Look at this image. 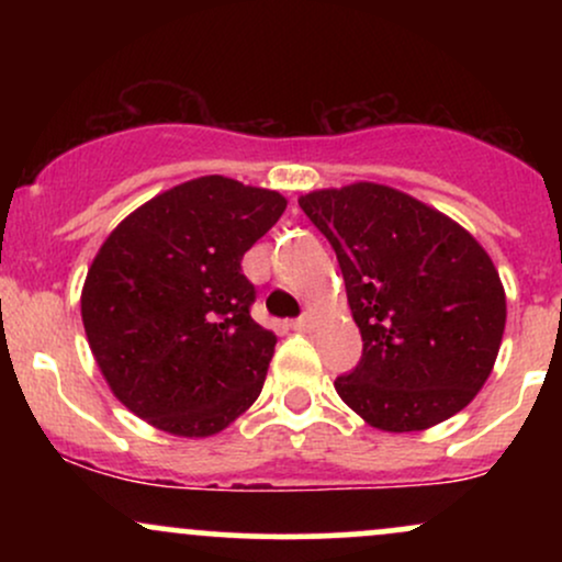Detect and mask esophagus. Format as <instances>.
I'll return each instance as SVG.
<instances>
[{
    "mask_svg": "<svg viewBox=\"0 0 562 562\" xmlns=\"http://www.w3.org/2000/svg\"><path fill=\"white\" fill-rule=\"evenodd\" d=\"M312 322H314L312 314H301V317L293 322V327L295 330H308V327H312Z\"/></svg>",
    "mask_w": 562,
    "mask_h": 562,
    "instance_id": "esophagus-1",
    "label": "esophagus"
}]
</instances>
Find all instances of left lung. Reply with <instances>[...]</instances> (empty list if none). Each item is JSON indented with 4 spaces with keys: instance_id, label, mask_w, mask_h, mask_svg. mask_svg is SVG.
<instances>
[{
    "instance_id": "8db88e82",
    "label": "left lung",
    "mask_w": 562,
    "mask_h": 562,
    "mask_svg": "<svg viewBox=\"0 0 562 562\" xmlns=\"http://www.w3.org/2000/svg\"><path fill=\"white\" fill-rule=\"evenodd\" d=\"M338 256L364 348L335 391L372 428L449 420L492 375L505 333L499 272L465 227L393 187L353 182L299 198Z\"/></svg>"
}]
</instances>
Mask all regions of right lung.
<instances>
[{"label":"right lung","instance_id":"add662e5","mask_svg":"<svg viewBox=\"0 0 562 562\" xmlns=\"http://www.w3.org/2000/svg\"><path fill=\"white\" fill-rule=\"evenodd\" d=\"M288 200L198 177L132 211L81 290L89 348L113 396L153 428L205 438L259 398L277 335L250 317L243 256Z\"/></svg>","mask_w":562,"mask_h":562}]
</instances>
